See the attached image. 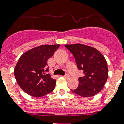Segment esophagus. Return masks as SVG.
Masks as SVG:
<instances>
[{
	"label": "esophagus",
	"instance_id": "34e87169",
	"mask_svg": "<svg viewBox=\"0 0 124 124\" xmlns=\"http://www.w3.org/2000/svg\"><path fill=\"white\" fill-rule=\"evenodd\" d=\"M64 77L66 78H70V75H69L68 74H65Z\"/></svg>",
	"mask_w": 124,
	"mask_h": 124
}]
</instances>
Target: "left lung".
<instances>
[{"label": "left lung", "instance_id": "8db88e82", "mask_svg": "<svg viewBox=\"0 0 124 124\" xmlns=\"http://www.w3.org/2000/svg\"><path fill=\"white\" fill-rule=\"evenodd\" d=\"M65 46L75 57L78 69L84 73L78 78V87L72 91L82 97L98 94L108 77V65L104 56L97 49L86 45L75 44Z\"/></svg>", "mask_w": 124, "mask_h": 124}]
</instances>
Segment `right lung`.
I'll return each mask as SVG.
<instances>
[{"label": "right lung", "instance_id": "obj_1", "mask_svg": "<svg viewBox=\"0 0 124 124\" xmlns=\"http://www.w3.org/2000/svg\"><path fill=\"white\" fill-rule=\"evenodd\" d=\"M60 45H42L26 51L20 56L14 70V75L20 88L35 97L52 92L56 80L48 74L47 60Z\"/></svg>", "mask_w": 124, "mask_h": 124}]
</instances>
